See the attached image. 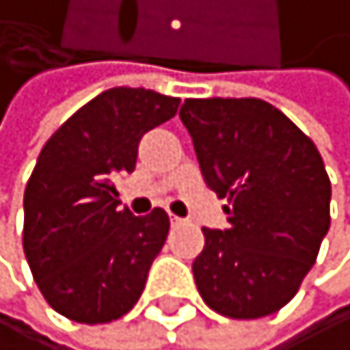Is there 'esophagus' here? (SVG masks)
Here are the masks:
<instances>
[{
	"mask_svg": "<svg viewBox=\"0 0 350 350\" xmlns=\"http://www.w3.org/2000/svg\"><path fill=\"white\" fill-rule=\"evenodd\" d=\"M170 222H173V225H182V218H177V215H170Z\"/></svg>",
	"mask_w": 350,
	"mask_h": 350,
	"instance_id": "34e87169",
	"label": "esophagus"
}]
</instances>
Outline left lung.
Returning a JSON list of instances; mask_svg holds the SVG:
<instances>
[{"instance_id": "8db88e82", "label": "left lung", "mask_w": 350, "mask_h": 350, "mask_svg": "<svg viewBox=\"0 0 350 350\" xmlns=\"http://www.w3.org/2000/svg\"><path fill=\"white\" fill-rule=\"evenodd\" d=\"M204 182L227 198V229L204 227L193 276L211 310L258 319L297 295L330 227V180L308 137L260 98H186Z\"/></svg>"}]
</instances>
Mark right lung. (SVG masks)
<instances>
[{
	"mask_svg": "<svg viewBox=\"0 0 350 350\" xmlns=\"http://www.w3.org/2000/svg\"><path fill=\"white\" fill-rule=\"evenodd\" d=\"M180 98L114 87L69 116L42 148L24 191V254L49 306L78 324H107L139 301L168 236V213L119 208L114 182L137 166L146 132Z\"/></svg>",
	"mask_w": 350,
	"mask_h": 350,
	"instance_id": "obj_1",
	"label": "right lung"
}]
</instances>
